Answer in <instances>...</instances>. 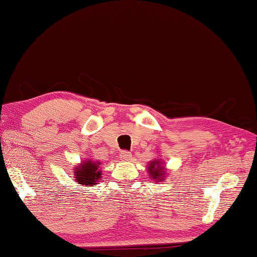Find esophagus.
<instances>
[{"mask_svg":"<svg viewBox=\"0 0 257 257\" xmlns=\"http://www.w3.org/2000/svg\"><path fill=\"white\" fill-rule=\"evenodd\" d=\"M119 157H120V160H121V161L127 162V161H130V160L132 159V154L130 153V152L121 151V152H120V154H119Z\"/></svg>","mask_w":257,"mask_h":257,"instance_id":"obj_1","label":"esophagus"}]
</instances>
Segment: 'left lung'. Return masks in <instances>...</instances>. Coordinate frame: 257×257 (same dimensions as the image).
Listing matches in <instances>:
<instances>
[{
  "label": "left lung",
  "mask_w": 257,
  "mask_h": 257,
  "mask_svg": "<svg viewBox=\"0 0 257 257\" xmlns=\"http://www.w3.org/2000/svg\"><path fill=\"white\" fill-rule=\"evenodd\" d=\"M148 175L153 179L154 183H161L168 178V169L165 168V163L161 159H155L147 164Z\"/></svg>",
  "instance_id": "8db88e82"
}]
</instances>
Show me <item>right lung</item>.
I'll list each match as a JSON object with an SVG mask.
<instances>
[{"label":"right lung","mask_w":257,"mask_h":257,"mask_svg":"<svg viewBox=\"0 0 257 257\" xmlns=\"http://www.w3.org/2000/svg\"><path fill=\"white\" fill-rule=\"evenodd\" d=\"M73 178L79 186L90 187L102 178L101 163L90 159L84 160L73 168Z\"/></svg>","instance_id":"obj_1"}]
</instances>
